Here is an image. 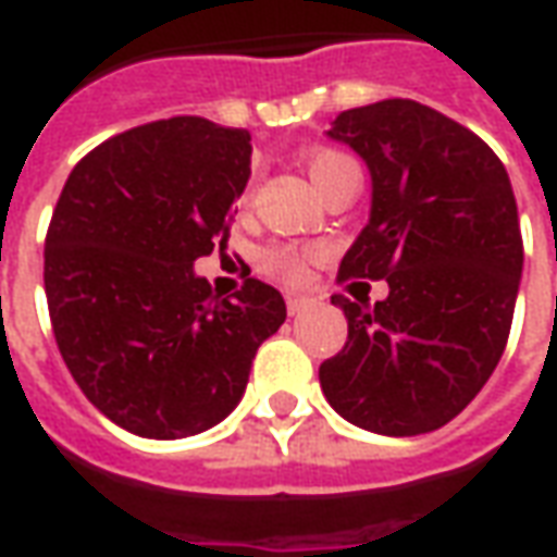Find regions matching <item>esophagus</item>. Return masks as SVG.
<instances>
[{
	"mask_svg": "<svg viewBox=\"0 0 557 557\" xmlns=\"http://www.w3.org/2000/svg\"><path fill=\"white\" fill-rule=\"evenodd\" d=\"M285 302H287V311H290V314H299V311L309 306V297H299V294H287Z\"/></svg>",
	"mask_w": 557,
	"mask_h": 557,
	"instance_id": "esophagus-1",
	"label": "esophagus"
}]
</instances>
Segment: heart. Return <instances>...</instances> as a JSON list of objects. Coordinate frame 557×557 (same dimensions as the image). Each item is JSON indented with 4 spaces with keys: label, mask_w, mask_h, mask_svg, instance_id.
<instances>
[{
    "label": "heart",
    "mask_w": 557,
    "mask_h": 557,
    "mask_svg": "<svg viewBox=\"0 0 557 557\" xmlns=\"http://www.w3.org/2000/svg\"><path fill=\"white\" fill-rule=\"evenodd\" d=\"M354 161L348 156H342V152H333V149H321V152H314L309 159V176L314 188L326 180V176H333L335 171H342V168H348ZM258 267L267 275H275V278H282V282H302V275H306V255L297 251V248H287V246H270L260 251Z\"/></svg>",
    "instance_id": "1"
}]
</instances>
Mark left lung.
Segmentation results:
<instances>
[{"label":"left lung","instance_id":"1","mask_svg":"<svg viewBox=\"0 0 557 557\" xmlns=\"http://www.w3.org/2000/svg\"><path fill=\"white\" fill-rule=\"evenodd\" d=\"M326 137L372 176L338 275L386 278L389 294L374 309L333 297L348 342L321 366L323 396L374 435L435 432L483 389L510 335L524 263L510 176L474 132L408 98L345 110Z\"/></svg>","mask_w":557,"mask_h":557}]
</instances>
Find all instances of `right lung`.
I'll use <instances>...</instances> for the list:
<instances>
[{
    "label": "right lung",
    "instance_id": "right-lung-1",
    "mask_svg": "<svg viewBox=\"0 0 557 557\" xmlns=\"http://www.w3.org/2000/svg\"><path fill=\"white\" fill-rule=\"evenodd\" d=\"M251 134L173 116L116 134L71 171L45 243L59 354L83 396L156 441L219 425L287 318L272 285L212 297L195 260L224 246Z\"/></svg>",
    "mask_w": 557,
    "mask_h": 557
}]
</instances>
